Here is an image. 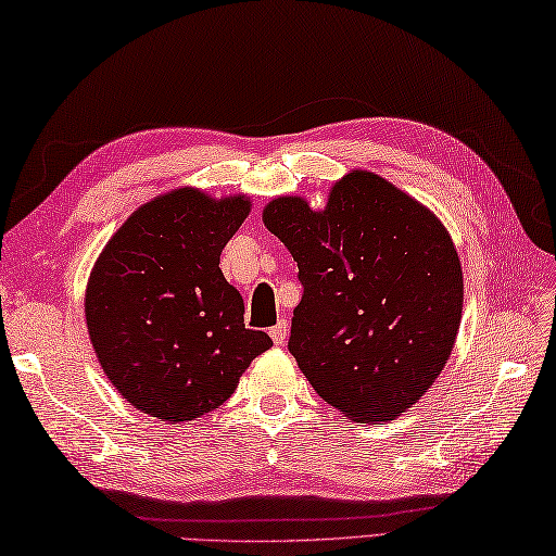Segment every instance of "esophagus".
Wrapping results in <instances>:
<instances>
[{
    "label": "esophagus",
    "mask_w": 556,
    "mask_h": 556,
    "mask_svg": "<svg viewBox=\"0 0 556 556\" xmlns=\"http://www.w3.org/2000/svg\"><path fill=\"white\" fill-rule=\"evenodd\" d=\"M287 334H289V325L281 320V323H277L275 327L269 329V337H271V341H275L277 346H281L287 341Z\"/></svg>",
    "instance_id": "1"
}]
</instances>
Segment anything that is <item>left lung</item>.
Returning a JSON list of instances; mask_svg holds the SVG:
<instances>
[{"label": "left lung", "instance_id": "8db88e82", "mask_svg": "<svg viewBox=\"0 0 556 556\" xmlns=\"http://www.w3.org/2000/svg\"><path fill=\"white\" fill-rule=\"evenodd\" d=\"M299 263L289 351L329 406L358 422L410 408L458 334L464 277L430 210L370 172H351L323 212L277 198L263 212Z\"/></svg>", "mask_w": 556, "mask_h": 556}]
</instances>
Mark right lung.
Listing matches in <instances>:
<instances>
[{"label":"right lung","mask_w":556,"mask_h":556,"mask_svg":"<svg viewBox=\"0 0 556 556\" xmlns=\"http://www.w3.org/2000/svg\"><path fill=\"white\" fill-rule=\"evenodd\" d=\"M243 195L181 188L136 210L104 245L86 293L102 370L152 418L181 422L227 401L271 339L243 325V299L219 269L245 219Z\"/></svg>","instance_id":"add662e5"}]
</instances>
